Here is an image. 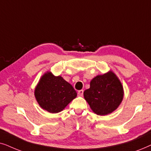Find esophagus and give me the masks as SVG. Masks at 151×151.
I'll return each mask as SVG.
<instances>
[{"mask_svg":"<svg viewBox=\"0 0 151 151\" xmlns=\"http://www.w3.org/2000/svg\"><path fill=\"white\" fill-rule=\"evenodd\" d=\"M83 90H80L78 91V95L80 96H83Z\"/></svg>","mask_w":151,"mask_h":151,"instance_id":"34e87169","label":"esophagus"}]
</instances>
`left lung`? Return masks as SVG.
<instances>
[{"label": "left lung", "mask_w": 151, "mask_h": 151, "mask_svg": "<svg viewBox=\"0 0 151 151\" xmlns=\"http://www.w3.org/2000/svg\"><path fill=\"white\" fill-rule=\"evenodd\" d=\"M90 86L83 92V96L95 114L107 115L121 104L124 94L123 86L111 70L94 77Z\"/></svg>", "instance_id": "left-lung-1"}]
</instances>
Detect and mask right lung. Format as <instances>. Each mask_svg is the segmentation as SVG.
Segmentation results:
<instances>
[{
  "mask_svg": "<svg viewBox=\"0 0 151 151\" xmlns=\"http://www.w3.org/2000/svg\"><path fill=\"white\" fill-rule=\"evenodd\" d=\"M35 96L43 109L50 113H58L77 97V93L61 76H55L47 71L36 86Z\"/></svg>",
  "mask_w": 151,
  "mask_h": 151,
  "instance_id": "right-lung-1",
  "label": "right lung"
}]
</instances>
